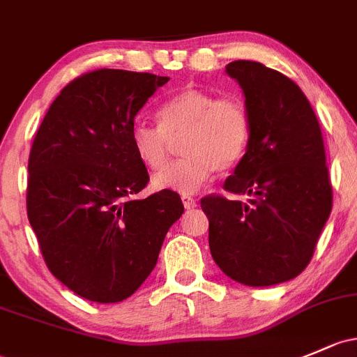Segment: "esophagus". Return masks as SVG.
Instances as JSON below:
<instances>
[{"label": "esophagus", "instance_id": "obj_1", "mask_svg": "<svg viewBox=\"0 0 357 357\" xmlns=\"http://www.w3.org/2000/svg\"><path fill=\"white\" fill-rule=\"evenodd\" d=\"M181 202H183V205H185V208H186V210H190V208H195V207H197V200H195L193 197H188V195H183V197H181Z\"/></svg>", "mask_w": 357, "mask_h": 357}]
</instances>
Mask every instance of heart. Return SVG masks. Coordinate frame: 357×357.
Listing matches in <instances>:
<instances>
[{
  "mask_svg": "<svg viewBox=\"0 0 357 357\" xmlns=\"http://www.w3.org/2000/svg\"><path fill=\"white\" fill-rule=\"evenodd\" d=\"M159 126L135 123L131 145L144 166L159 171L179 142L178 162L153 176V188L197 193L213 176L226 172L245 157L251 142V114L236 96L217 97L198 87H185L157 111Z\"/></svg>",
  "mask_w": 357,
  "mask_h": 357,
  "instance_id": "obj_1",
  "label": "heart"
}]
</instances>
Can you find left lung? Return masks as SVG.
<instances>
[{
    "label": "left lung",
    "mask_w": 357,
    "mask_h": 357,
    "mask_svg": "<svg viewBox=\"0 0 357 357\" xmlns=\"http://www.w3.org/2000/svg\"><path fill=\"white\" fill-rule=\"evenodd\" d=\"M226 73L245 93L251 142L220 195L202 198L213 261L232 280L265 287L294 279L310 264L332 210L324 137L303 90L257 61Z\"/></svg>",
    "instance_id": "obj_1"
}]
</instances>
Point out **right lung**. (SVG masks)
<instances>
[{"label": "right lung", "instance_id": "obj_1", "mask_svg": "<svg viewBox=\"0 0 357 357\" xmlns=\"http://www.w3.org/2000/svg\"><path fill=\"white\" fill-rule=\"evenodd\" d=\"M169 77L96 70L70 82L29 155L27 215L52 275L80 298L119 303L150 275L181 198L137 200L147 167L131 145L135 116Z\"/></svg>", "mask_w": 357, "mask_h": 357}]
</instances>
